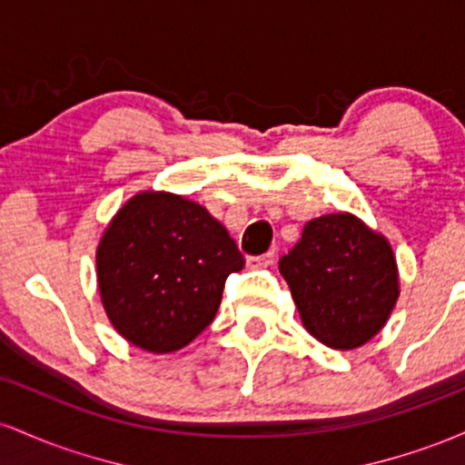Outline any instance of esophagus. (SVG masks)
Returning a JSON list of instances; mask_svg holds the SVG:
<instances>
[{
    "mask_svg": "<svg viewBox=\"0 0 465 465\" xmlns=\"http://www.w3.org/2000/svg\"><path fill=\"white\" fill-rule=\"evenodd\" d=\"M273 260H275L273 251H266V253H262V255H255V258H249L247 264L253 266V269H266V266L273 264Z\"/></svg>",
    "mask_w": 465,
    "mask_h": 465,
    "instance_id": "1",
    "label": "esophagus"
}]
</instances>
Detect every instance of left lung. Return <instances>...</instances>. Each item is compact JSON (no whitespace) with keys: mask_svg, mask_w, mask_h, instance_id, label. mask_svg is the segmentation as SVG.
<instances>
[{"mask_svg":"<svg viewBox=\"0 0 465 465\" xmlns=\"http://www.w3.org/2000/svg\"><path fill=\"white\" fill-rule=\"evenodd\" d=\"M302 322L332 350H354L381 332L398 300L389 242L351 214H328L303 227L280 260Z\"/></svg>","mask_w":465,"mask_h":465,"instance_id":"1","label":"left lung"}]
</instances>
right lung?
I'll list each match as a JSON object with an SVG mask.
<instances>
[{"label": "right lung", "mask_w": 465, "mask_h": 465, "mask_svg": "<svg viewBox=\"0 0 465 465\" xmlns=\"http://www.w3.org/2000/svg\"><path fill=\"white\" fill-rule=\"evenodd\" d=\"M95 264L114 328L137 348L165 354L214 322L227 275L244 258L199 203L143 192L106 227Z\"/></svg>", "instance_id": "1"}]
</instances>
